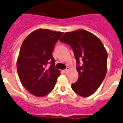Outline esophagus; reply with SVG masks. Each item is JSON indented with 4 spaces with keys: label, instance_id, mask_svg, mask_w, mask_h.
Masks as SVG:
<instances>
[{
    "label": "esophagus",
    "instance_id": "obj_1",
    "mask_svg": "<svg viewBox=\"0 0 123 123\" xmlns=\"http://www.w3.org/2000/svg\"><path fill=\"white\" fill-rule=\"evenodd\" d=\"M68 71V68H66V69H64V70H63V72H64V73H67Z\"/></svg>",
    "mask_w": 123,
    "mask_h": 123
}]
</instances>
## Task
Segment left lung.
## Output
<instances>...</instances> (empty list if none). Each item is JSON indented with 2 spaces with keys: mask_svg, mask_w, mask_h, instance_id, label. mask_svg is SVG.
<instances>
[{
  "mask_svg": "<svg viewBox=\"0 0 123 123\" xmlns=\"http://www.w3.org/2000/svg\"><path fill=\"white\" fill-rule=\"evenodd\" d=\"M60 41L70 45L76 60L79 76L71 85L72 89L82 97L92 95L107 73V53L102 42L95 35L84 30L65 33Z\"/></svg>",
  "mask_w": 123,
  "mask_h": 123,
  "instance_id": "obj_1",
  "label": "left lung"
}]
</instances>
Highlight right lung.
Segmentation results:
<instances>
[{"mask_svg": "<svg viewBox=\"0 0 123 123\" xmlns=\"http://www.w3.org/2000/svg\"><path fill=\"white\" fill-rule=\"evenodd\" d=\"M62 32L39 29L25 38L17 61L18 74L24 88L33 95L43 97L55 88L60 71L55 68V45ZM49 64L50 67H46Z\"/></svg>", "mask_w": 123, "mask_h": 123, "instance_id": "right-lung-1", "label": "right lung"}]
</instances>
